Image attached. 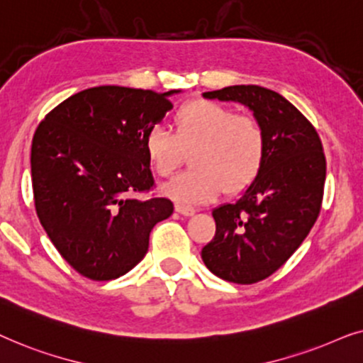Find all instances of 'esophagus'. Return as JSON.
Returning <instances> with one entry per match:
<instances>
[{
    "mask_svg": "<svg viewBox=\"0 0 363 363\" xmlns=\"http://www.w3.org/2000/svg\"><path fill=\"white\" fill-rule=\"evenodd\" d=\"M176 212H179V214H182V216H194L196 209H194V207H189V206L176 204Z\"/></svg>",
    "mask_w": 363,
    "mask_h": 363,
    "instance_id": "34e87169",
    "label": "esophagus"
}]
</instances>
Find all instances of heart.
<instances>
[{
  "label": "heart",
  "instance_id": "1",
  "mask_svg": "<svg viewBox=\"0 0 363 363\" xmlns=\"http://www.w3.org/2000/svg\"><path fill=\"white\" fill-rule=\"evenodd\" d=\"M191 152L194 167L164 186V192L181 204H202L222 189L229 194L247 189L262 169L267 136L250 114L214 101L196 99L182 104L174 116V133L152 125L144 136V152L152 171L169 177Z\"/></svg>",
  "mask_w": 363,
  "mask_h": 363
}]
</instances>
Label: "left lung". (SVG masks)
<instances>
[{
  "mask_svg": "<svg viewBox=\"0 0 363 363\" xmlns=\"http://www.w3.org/2000/svg\"><path fill=\"white\" fill-rule=\"evenodd\" d=\"M204 98L249 106L267 136V151L247 191L212 211L216 235L201 257L227 282H260L287 262L315 224L325 184L322 141L311 121L275 91L240 84Z\"/></svg>",
  "mask_w": 363,
  "mask_h": 363,
  "instance_id": "1",
  "label": "left lung"
}]
</instances>
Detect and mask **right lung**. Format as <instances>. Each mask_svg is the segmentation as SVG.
<instances>
[{
  "mask_svg": "<svg viewBox=\"0 0 363 363\" xmlns=\"http://www.w3.org/2000/svg\"><path fill=\"white\" fill-rule=\"evenodd\" d=\"M177 91L99 86L62 101L38 125L31 146L36 214L57 252L91 280L118 279L143 260L152 227L172 214L147 194L154 177L144 136Z\"/></svg>",
  "mask_w": 363,
  "mask_h": 363,
  "instance_id": "add662e5",
  "label": "right lung"
}]
</instances>
